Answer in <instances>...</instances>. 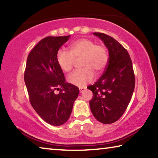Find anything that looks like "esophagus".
I'll list each match as a JSON object with an SVG mask.
<instances>
[{"label": "esophagus", "instance_id": "34e87169", "mask_svg": "<svg viewBox=\"0 0 158 158\" xmlns=\"http://www.w3.org/2000/svg\"><path fill=\"white\" fill-rule=\"evenodd\" d=\"M85 89V88L84 87H82V88H79V92L80 93H82L84 90Z\"/></svg>", "mask_w": 158, "mask_h": 158}]
</instances>
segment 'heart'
Returning a JSON list of instances; mask_svg holds the SVG:
<instances>
[{"label":"heart","mask_w":158,"mask_h":158,"mask_svg":"<svg viewBox=\"0 0 158 158\" xmlns=\"http://www.w3.org/2000/svg\"><path fill=\"white\" fill-rule=\"evenodd\" d=\"M81 59L84 68L74 71L68 77V81L73 85L83 87L95 79L96 73L105 70L109 62V53L105 46L96 44L90 39L81 38L69 45V52L59 49L56 59L63 71L69 73L73 69L76 60Z\"/></svg>","instance_id":"heart-1"}]
</instances>
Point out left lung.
Masks as SVG:
<instances>
[{
  "instance_id": "1",
  "label": "left lung",
  "mask_w": 158,
  "mask_h": 158,
  "mask_svg": "<svg viewBox=\"0 0 158 158\" xmlns=\"http://www.w3.org/2000/svg\"><path fill=\"white\" fill-rule=\"evenodd\" d=\"M109 50V62L102 75L88 89L93 92L90 108L93 116L104 124L117 121L126 110L135 86L132 63L127 51L113 37L93 33Z\"/></svg>"
}]
</instances>
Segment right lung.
Returning a JSON list of instances; mask_svg holds the SVG:
<instances>
[{
    "label": "right lung",
    "instance_id": "add662e5",
    "mask_svg": "<svg viewBox=\"0 0 158 158\" xmlns=\"http://www.w3.org/2000/svg\"><path fill=\"white\" fill-rule=\"evenodd\" d=\"M69 36H49L40 41L28 56L24 73L31 106L45 122L55 126L69 119L79 93L78 87L65 82L56 59ZM56 90L60 93L56 94Z\"/></svg>",
    "mask_w": 158,
    "mask_h": 158
}]
</instances>
